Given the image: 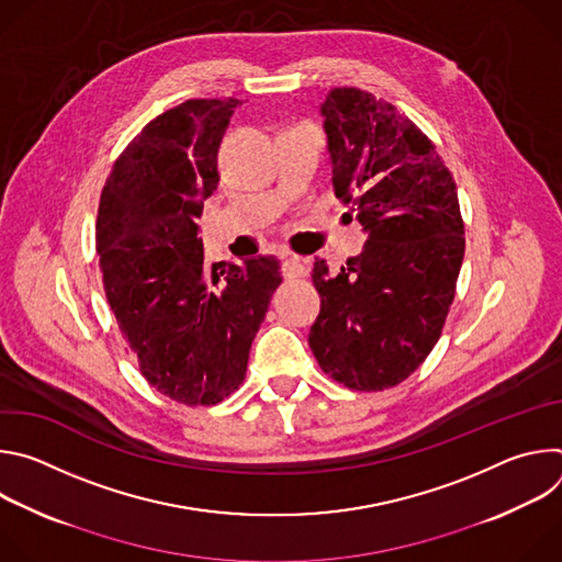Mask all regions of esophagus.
Here are the masks:
<instances>
[{"mask_svg":"<svg viewBox=\"0 0 562 562\" xmlns=\"http://www.w3.org/2000/svg\"><path fill=\"white\" fill-rule=\"evenodd\" d=\"M280 260H282V276H284L286 280L304 278V276H306V267H304V262H302L297 256H291L289 251H282V254H280Z\"/></svg>","mask_w":562,"mask_h":562,"instance_id":"esophagus-1","label":"esophagus"}]
</instances>
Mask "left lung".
I'll return each instance as SVG.
<instances>
[{
  "instance_id": "1",
  "label": "left lung",
  "mask_w": 562,
  "mask_h": 562,
  "mask_svg": "<svg viewBox=\"0 0 562 562\" xmlns=\"http://www.w3.org/2000/svg\"><path fill=\"white\" fill-rule=\"evenodd\" d=\"M336 198L369 233L334 276L315 258L319 315L308 347L353 391L407 380L436 347L464 258L456 182L436 144L393 104L331 89L323 104Z\"/></svg>"
}]
</instances>
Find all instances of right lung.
Listing matches in <instances>:
<instances>
[{"mask_svg":"<svg viewBox=\"0 0 562 562\" xmlns=\"http://www.w3.org/2000/svg\"><path fill=\"white\" fill-rule=\"evenodd\" d=\"M237 100H187L120 153L95 243L106 300L146 382L187 407L222 403L280 286V262L204 265L195 220L220 182L217 146Z\"/></svg>","mask_w":562,"mask_h":562,"instance_id":"add662e5","label":"right lung"}]
</instances>
